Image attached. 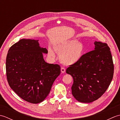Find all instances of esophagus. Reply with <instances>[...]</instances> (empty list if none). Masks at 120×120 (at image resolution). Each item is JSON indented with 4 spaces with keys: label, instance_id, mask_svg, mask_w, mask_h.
Masks as SVG:
<instances>
[{
    "label": "esophagus",
    "instance_id": "1",
    "mask_svg": "<svg viewBox=\"0 0 120 120\" xmlns=\"http://www.w3.org/2000/svg\"><path fill=\"white\" fill-rule=\"evenodd\" d=\"M61 72L62 73H64L65 72V68H61Z\"/></svg>",
    "mask_w": 120,
    "mask_h": 120
}]
</instances>
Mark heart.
Returning <instances> with one entry per match:
<instances>
[{
	"label": "heart",
	"mask_w": 120,
	"mask_h": 120,
	"mask_svg": "<svg viewBox=\"0 0 120 120\" xmlns=\"http://www.w3.org/2000/svg\"><path fill=\"white\" fill-rule=\"evenodd\" d=\"M85 46L82 43L77 40L71 39L65 41L56 45V52L60 55V60L63 64L71 65L79 61L85 52ZM48 55L52 57H55V53L51 48L48 49Z\"/></svg>",
	"instance_id": "heart-1"
}]
</instances>
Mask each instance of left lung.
<instances>
[{
    "instance_id": "1",
    "label": "left lung",
    "mask_w": 120,
    "mask_h": 120,
    "mask_svg": "<svg viewBox=\"0 0 120 120\" xmlns=\"http://www.w3.org/2000/svg\"><path fill=\"white\" fill-rule=\"evenodd\" d=\"M94 50L82 56L79 61L66 72L73 78L72 93L81 103H89L99 98L112 79L114 66L110 48L106 43L95 41Z\"/></svg>"
}]
</instances>
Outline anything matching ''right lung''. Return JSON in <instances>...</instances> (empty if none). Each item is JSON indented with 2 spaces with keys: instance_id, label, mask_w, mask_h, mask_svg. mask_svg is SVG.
<instances>
[{
  "instance_id": "obj_1",
  "label": "right lung",
  "mask_w": 120,
  "mask_h": 120,
  "mask_svg": "<svg viewBox=\"0 0 120 120\" xmlns=\"http://www.w3.org/2000/svg\"><path fill=\"white\" fill-rule=\"evenodd\" d=\"M46 48L39 40L22 39L10 48L6 58V73L10 87L28 102L38 104L49 94L60 74L58 64L45 61Z\"/></svg>"
}]
</instances>
